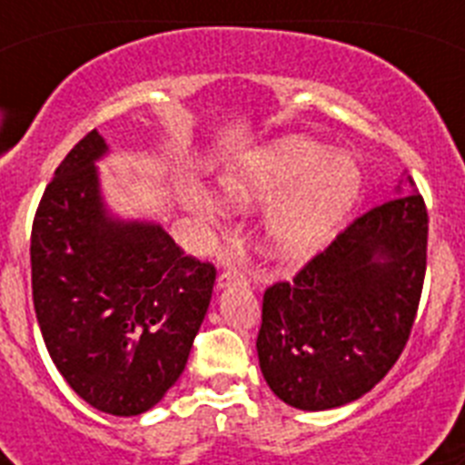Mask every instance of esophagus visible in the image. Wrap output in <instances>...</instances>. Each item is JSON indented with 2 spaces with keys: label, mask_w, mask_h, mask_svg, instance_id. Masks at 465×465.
<instances>
[{
  "label": "esophagus",
  "mask_w": 465,
  "mask_h": 465,
  "mask_svg": "<svg viewBox=\"0 0 465 465\" xmlns=\"http://www.w3.org/2000/svg\"><path fill=\"white\" fill-rule=\"evenodd\" d=\"M246 283H249V277H246L242 270L228 268L219 274V279H216V289L223 291L228 289V286H246Z\"/></svg>",
  "instance_id": "obj_1"
}]
</instances>
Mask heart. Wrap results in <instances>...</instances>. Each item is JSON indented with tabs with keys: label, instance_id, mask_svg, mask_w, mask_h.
<instances>
[{
	"label": "heart",
	"instance_id": "obj_1",
	"mask_svg": "<svg viewBox=\"0 0 465 465\" xmlns=\"http://www.w3.org/2000/svg\"><path fill=\"white\" fill-rule=\"evenodd\" d=\"M361 170L344 153L289 134L235 155L219 176L221 204L244 212L265 203L262 252L279 262H305L335 237L361 197Z\"/></svg>",
	"mask_w": 465,
	"mask_h": 465
}]
</instances>
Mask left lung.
Wrapping results in <instances>:
<instances>
[{
    "instance_id": "8db88e82",
    "label": "left lung",
    "mask_w": 465,
    "mask_h": 465,
    "mask_svg": "<svg viewBox=\"0 0 465 465\" xmlns=\"http://www.w3.org/2000/svg\"><path fill=\"white\" fill-rule=\"evenodd\" d=\"M429 213L412 179L344 230L293 282L265 291L256 340L279 401L322 412L359 401L408 342L426 274Z\"/></svg>"
}]
</instances>
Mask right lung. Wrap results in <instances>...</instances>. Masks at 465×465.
I'll use <instances>...</instances> for the list:
<instances>
[{"instance_id":"right-lung-1","label":"right lung","mask_w":465,"mask_h":465,"mask_svg":"<svg viewBox=\"0 0 465 465\" xmlns=\"http://www.w3.org/2000/svg\"><path fill=\"white\" fill-rule=\"evenodd\" d=\"M97 130L60 163L32 225V298L48 354L74 391L114 417L165 398L186 368L216 270L158 221L114 212Z\"/></svg>"}]
</instances>
